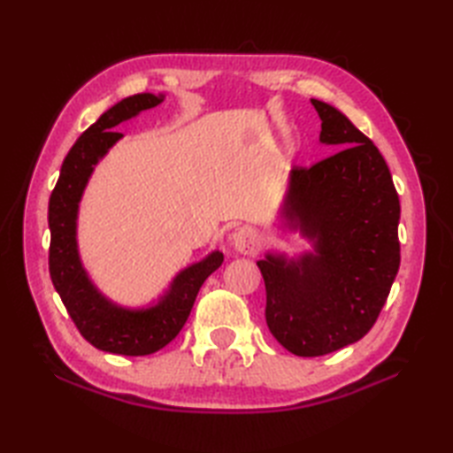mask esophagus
Instances as JSON below:
<instances>
[{
    "instance_id": "obj_1",
    "label": "esophagus",
    "mask_w": 453,
    "mask_h": 453,
    "mask_svg": "<svg viewBox=\"0 0 453 453\" xmlns=\"http://www.w3.org/2000/svg\"><path fill=\"white\" fill-rule=\"evenodd\" d=\"M257 245H258V239L251 227H242L234 234V247L239 253L251 255V253H255Z\"/></svg>"
}]
</instances>
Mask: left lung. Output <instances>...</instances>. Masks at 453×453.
I'll use <instances>...</instances> for the list:
<instances>
[{
    "instance_id": "obj_1",
    "label": "left lung",
    "mask_w": 453,
    "mask_h": 453,
    "mask_svg": "<svg viewBox=\"0 0 453 453\" xmlns=\"http://www.w3.org/2000/svg\"><path fill=\"white\" fill-rule=\"evenodd\" d=\"M319 140L342 150L294 167L282 216L313 242L288 261L268 253L257 266L266 286V325L296 356H323L368 333L395 280L399 196L386 159L341 111L311 99Z\"/></svg>"
}]
</instances>
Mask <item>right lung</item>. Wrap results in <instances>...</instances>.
<instances>
[{"mask_svg":"<svg viewBox=\"0 0 453 453\" xmlns=\"http://www.w3.org/2000/svg\"><path fill=\"white\" fill-rule=\"evenodd\" d=\"M161 101L163 95L157 97L151 93H138L103 112L67 151L48 202V266L56 292L60 294L67 313L85 341L95 349L122 356L153 354L175 339L188 319L200 286L224 263V255L219 251L210 253L204 261L180 271L171 282L169 292L146 310H127L109 302L93 286L81 266L75 242V221L93 167L122 138L120 132H114V127L142 111L157 107Z\"/></svg>","mask_w":453,"mask_h":453,"instance_id":"add662e5","label":"right lung"}]
</instances>
